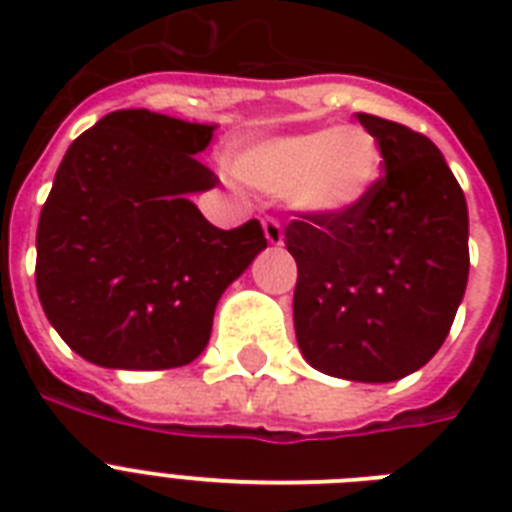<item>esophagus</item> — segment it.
<instances>
[{
    "label": "esophagus",
    "instance_id": "34e87169",
    "mask_svg": "<svg viewBox=\"0 0 512 512\" xmlns=\"http://www.w3.org/2000/svg\"><path fill=\"white\" fill-rule=\"evenodd\" d=\"M263 231H265V239H268V244H273V247L284 244V231H281V223L276 220V217H265Z\"/></svg>",
    "mask_w": 512,
    "mask_h": 512
}]
</instances>
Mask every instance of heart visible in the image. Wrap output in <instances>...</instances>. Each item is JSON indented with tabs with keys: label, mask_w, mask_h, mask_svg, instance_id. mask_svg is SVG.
Wrapping results in <instances>:
<instances>
[{
	"label": "heart",
	"mask_w": 512,
	"mask_h": 512,
	"mask_svg": "<svg viewBox=\"0 0 512 512\" xmlns=\"http://www.w3.org/2000/svg\"><path fill=\"white\" fill-rule=\"evenodd\" d=\"M241 183L316 220L358 215L377 191L382 151L372 132L356 124L321 127L257 140L231 156Z\"/></svg>",
	"instance_id": "b5f03b06"
}]
</instances>
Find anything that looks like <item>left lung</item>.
Listing matches in <instances>:
<instances>
[{"label": "left lung", "instance_id": "1", "mask_svg": "<svg viewBox=\"0 0 512 512\" xmlns=\"http://www.w3.org/2000/svg\"><path fill=\"white\" fill-rule=\"evenodd\" d=\"M358 122L380 143L385 175L358 215L287 225L295 335L319 372L393 382L452 329L468 287V204L433 140L372 114Z\"/></svg>", "mask_w": 512, "mask_h": 512}]
</instances>
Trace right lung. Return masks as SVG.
I'll list each match as a JSON object with an SVG mask.
<instances>
[{
  "label": "right lung",
  "instance_id": "1",
  "mask_svg": "<svg viewBox=\"0 0 512 512\" xmlns=\"http://www.w3.org/2000/svg\"><path fill=\"white\" fill-rule=\"evenodd\" d=\"M215 124L127 108L68 146L36 228V292L66 345L108 369H172L207 348L217 300L268 241L223 231L191 193Z\"/></svg>",
  "mask_w": 512,
  "mask_h": 512
}]
</instances>
